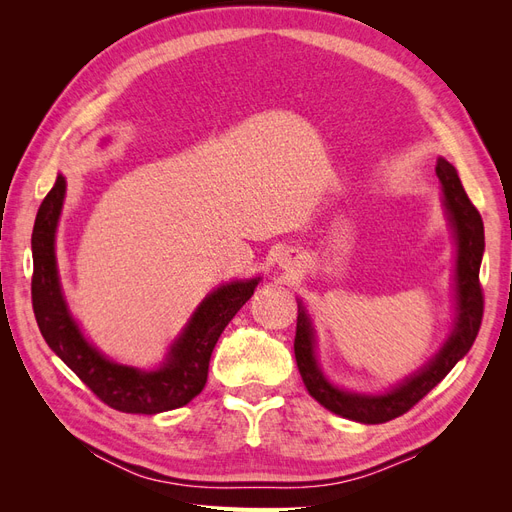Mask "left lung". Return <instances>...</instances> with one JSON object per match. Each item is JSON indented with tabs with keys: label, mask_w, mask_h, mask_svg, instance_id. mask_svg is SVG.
Listing matches in <instances>:
<instances>
[{
	"label": "left lung",
	"mask_w": 512,
	"mask_h": 512,
	"mask_svg": "<svg viewBox=\"0 0 512 512\" xmlns=\"http://www.w3.org/2000/svg\"><path fill=\"white\" fill-rule=\"evenodd\" d=\"M436 175L442 183V200L448 215V222L453 226L457 241V265H455V322L453 333L446 339V344L433 359L418 369L414 376L406 378L395 389L382 395H361L337 389L327 378L316 361V337L312 320H309L303 303L299 301L297 316V335H294V359L301 371L305 389L309 391L320 406L327 410L350 418L356 423L378 425L393 421V418L406 414L416 406L433 386L444 380L459 359L468 354L483 320V288L478 282L480 260L485 252V228L480 213L470 203V198L463 190L459 175L453 164L438 160Z\"/></svg>",
	"instance_id": "8db88e82"
}]
</instances>
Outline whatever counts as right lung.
<instances>
[{
  "label": "right lung",
  "instance_id": "add662e5",
  "mask_svg": "<svg viewBox=\"0 0 512 512\" xmlns=\"http://www.w3.org/2000/svg\"><path fill=\"white\" fill-rule=\"evenodd\" d=\"M64 196L66 177L57 175L38 209L32 235V303L44 342L106 406L119 412L158 414L190 404L205 389L211 352L222 331L250 301L260 277L230 282L207 294L158 369L145 371L108 361L83 337L61 292L55 232Z\"/></svg>",
  "mask_w": 512,
  "mask_h": 512
}]
</instances>
